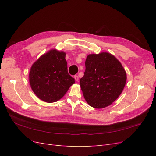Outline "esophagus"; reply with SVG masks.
Returning a JSON list of instances; mask_svg holds the SVG:
<instances>
[{
	"label": "esophagus",
	"mask_w": 156,
	"mask_h": 156,
	"mask_svg": "<svg viewBox=\"0 0 156 156\" xmlns=\"http://www.w3.org/2000/svg\"><path fill=\"white\" fill-rule=\"evenodd\" d=\"M74 78H75V81H77V82H78V81H79V77L77 76V75H75V76H74Z\"/></svg>",
	"instance_id": "esophagus-1"
}]
</instances>
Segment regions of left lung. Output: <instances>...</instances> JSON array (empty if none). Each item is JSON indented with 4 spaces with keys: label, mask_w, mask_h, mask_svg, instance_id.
Returning a JSON list of instances; mask_svg holds the SVG:
<instances>
[{
    "label": "left lung",
    "mask_w": 156,
    "mask_h": 156,
    "mask_svg": "<svg viewBox=\"0 0 156 156\" xmlns=\"http://www.w3.org/2000/svg\"><path fill=\"white\" fill-rule=\"evenodd\" d=\"M85 66L80 85L86 101L96 108L111 105L123 91L127 79L120 61L103 52L88 55Z\"/></svg>",
    "instance_id": "1"
}]
</instances>
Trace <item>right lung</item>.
<instances>
[{
    "instance_id": "1",
    "label": "right lung",
    "mask_w": 156,
    "mask_h": 156,
    "mask_svg": "<svg viewBox=\"0 0 156 156\" xmlns=\"http://www.w3.org/2000/svg\"><path fill=\"white\" fill-rule=\"evenodd\" d=\"M66 53L51 49L32 64L29 82L32 91L45 102L57 101L67 92L75 79L68 72Z\"/></svg>"
}]
</instances>
